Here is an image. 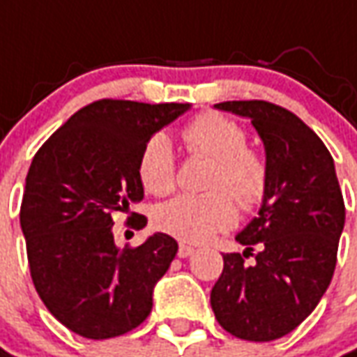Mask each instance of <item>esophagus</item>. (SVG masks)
I'll list each match as a JSON object with an SVG mask.
<instances>
[{
    "label": "esophagus",
    "instance_id": "34e87169",
    "mask_svg": "<svg viewBox=\"0 0 357 357\" xmlns=\"http://www.w3.org/2000/svg\"><path fill=\"white\" fill-rule=\"evenodd\" d=\"M191 255H195V248L189 247V245H183V243H181V245H179V248H178V256H179V258H189V256H191Z\"/></svg>",
    "mask_w": 357,
    "mask_h": 357
}]
</instances>
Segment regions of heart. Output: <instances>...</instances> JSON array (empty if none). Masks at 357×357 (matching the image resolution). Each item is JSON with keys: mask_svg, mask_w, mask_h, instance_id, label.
Here are the masks:
<instances>
[{"mask_svg": "<svg viewBox=\"0 0 357 357\" xmlns=\"http://www.w3.org/2000/svg\"><path fill=\"white\" fill-rule=\"evenodd\" d=\"M183 141L193 155L206 156L216 162L204 195H179L160 204L155 224L160 231L185 243H204L212 235L231 227L235 202L245 212L260 206L269 187L266 158L248 149L245 128L231 118L204 112L183 128ZM139 178L153 195H168L176 185V158L170 139L158 133L143 147Z\"/></svg>", "mask_w": 357, "mask_h": 357, "instance_id": "1", "label": "heart"}]
</instances>
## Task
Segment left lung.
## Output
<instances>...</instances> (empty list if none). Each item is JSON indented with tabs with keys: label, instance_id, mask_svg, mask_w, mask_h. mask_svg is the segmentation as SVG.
<instances>
[{
	"label": "left lung",
	"instance_id": "obj_1",
	"mask_svg": "<svg viewBox=\"0 0 357 357\" xmlns=\"http://www.w3.org/2000/svg\"><path fill=\"white\" fill-rule=\"evenodd\" d=\"M214 107L252 122L266 151L269 187L258 218L235 237L245 252L224 255L210 304L233 337L268 342L296 329L327 291L344 229V201L333 156L291 110L268 101ZM255 246L259 252L248 264L244 258Z\"/></svg>",
	"mask_w": 357,
	"mask_h": 357
}]
</instances>
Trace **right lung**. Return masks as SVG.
I'll return each instance as SVG.
<instances>
[{"mask_svg":"<svg viewBox=\"0 0 357 357\" xmlns=\"http://www.w3.org/2000/svg\"><path fill=\"white\" fill-rule=\"evenodd\" d=\"M189 109L95 101L74 112L30 164L20 206L30 275L45 307L80 337H120L153 310L155 284L178 243L155 233L139 247H116L112 216L143 199L147 141ZM145 224L141 216L139 229Z\"/></svg>","mask_w":357,"mask_h":357,"instance_id":"add662e5","label":"right lung"}]
</instances>
